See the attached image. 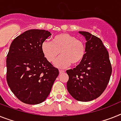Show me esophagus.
<instances>
[{
    "label": "esophagus",
    "mask_w": 121,
    "mask_h": 121,
    "mask_svg": "<svg viewBox=\"0 0 121 121\" xmlns=\"http://www.w3.org/2000/svg\"><path fill=\"white\" fill-rule=\"evenodd\" d=\"M59 73H60V74H62V73H65V71H64V70L60 69L59 70Z\"/></svg>",
    "instance_id": "obj_1"
}]
</instances>
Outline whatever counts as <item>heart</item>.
Instances as JSON below:
<instances>
[{
    "instance_id": "1",
    "label": "heart",
    "mask_w": 121,
    "mask_h": 121,
    "mask_svg": "<svg viewBox=\"0 0 121 121\" xmlns=\"http://www.w3.org/2000/svg\"><path fill=\"white\" fill-rule=\"evenodd\" d=\"M43 55L48 62L55 63L58 68H66L72 64L78 66L82 63L86 55V45L82 40L78 39L74 35L68 33H60L55 35L52 42L43 41L41 44Z\"/></svg>"
}]
</instances>
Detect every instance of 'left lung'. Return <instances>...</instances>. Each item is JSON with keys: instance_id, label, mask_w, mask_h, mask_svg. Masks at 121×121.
Masks as SVG:
<instances>
[{"instance_id": "left-lung-1", "label": "left lung", "mask_w": 121, "mask_h": 121, "mask_svg": "<svg viewBox=\"0 0 121 121\" xmlns=\"http://www.w3.org/2000/svg\"><path fill=\"white\" fill-rule=\"evenodd\" d=\"M86 39V55L80 65L66 71L67 89L73 98L89 101L98 98L106 89L112 73L107 49L100 38L79 31Z\"/></svg>"}]
</instances>
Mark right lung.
<instances>
[{"label":"right lung","instance_id":"add662e5","mask_svg":"<svg viewBox=\"0 0 121 121\" xmlns=\"http://www.w3.org/2000/svg\"><path fill=\"white\" fill-rule=\"evenodd\" d=\"M51 35L43 29H30L11 43L6 78L12 92L23 103L43 102L58 76V69L47 60L41 50L42 43Z\"/></svg>","mask_w":121,"mask_h":121}]
</instances>
